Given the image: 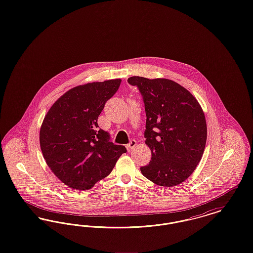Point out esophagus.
<instances>
[{
  "mask_svg": "<svg viewBox=\"0 0 253 253\" xmlns=\"http://www.w3.org/2000/svg\"><path fill=\"white\" fill-rule=\"evenodd\" d=\"M135 146H136V141H135L134 139H132V140L129 142V144H127V150H128L129 152H131Z\"/></svg>",
  "mask_w": 253,
  "mask_h": 253,
  "instance_id": "obj_1",
  "label": "esophagus"
}]
</instances>
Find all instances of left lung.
Here are the masks:
<instances>
[{
  "label": "left lung",
  "instance_id": "1",
  "mask_svg": "<svg viewBox=\"0 0 253 253\" xmlns=\"http://www.w3.org/2000/svg\"><path fill=\"white\" fill-rule=\"evenodd\" d=\"M142 96L146 113L145 143L152 152L142 174L159 186L173 187L186 180L200 162L207 141L201 106L181 85L167 79L131 77Z\"/></svg>",
  "mask_w": 253,
  "mask_h": 253
}]
</instances>
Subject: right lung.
<instances>
[{"instance_id":"1","label":"right lung","mask_w":253,"mask_h":253,"mask_svg":"<svg viewBox=\"0 0 253 253\" xmlns=\"http://www.w3.org/2000/svg\"><path fill=\"white\" fill-rule=\"evenodd\" d=\"M121 80L80 85L53 104L45 116L40 143L55 175L68 187L88 190L105 178L127 152L114 144L110 133L98 128L97 118Z\"/></svg>"}]
</instances>
